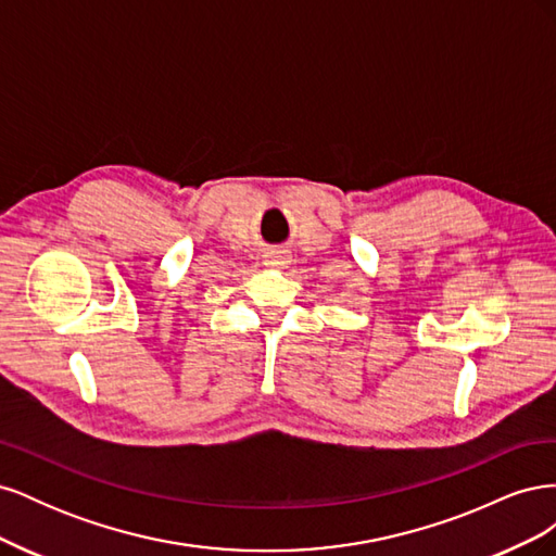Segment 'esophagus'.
<instances>
[{
  "label": "esophagus",
  "mask_w": 556,
  "mask_h": 556,
  "mask_svg": "<svg viewBox=\"0 0 556 556\" xmlns=\"http://www.w3.org/2000/svg\"><path fill=\"white\" fill-rule=\"evenodd\" d=\"M292 260H290V255L288 252H282V250H274V252H268V255L264 257V264L268 266V268H285L288 266Z\"/></svg>",
  "instance_id": "esophagus-1"
}]
</instances>
